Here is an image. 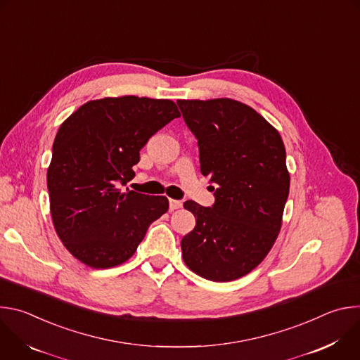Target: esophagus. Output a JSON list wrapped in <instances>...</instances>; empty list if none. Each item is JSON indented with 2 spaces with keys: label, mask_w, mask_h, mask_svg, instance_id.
Masks as SVG:
<instances>
[{
  "label": "esophagus",
  "mask_w": 360,
  "mask_h": 360,
  "mask_svg": "<svg viewBox=\"0 0 360 360\" xmlns=\"http://www.w3.org/2000/svg\"><path fill=\"white\" fill-rule=\"evenodd\" d=\"M182 208V202L178 199H169V210H179Z\"/></svg>",
  "instance_id": "1"
}]
</instances>
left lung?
I'll return each instance as SVG.
<instances>
[{"label": "left lung", "instance_id": "obj_1", "mask_svg": "<svg viewBox=\"0 0 360 360\" xmlns=\"http://www.w3.org/2000/svg\"><path fill=\"white\" fill-rule=\"evenodd\" d=\"M198 139L200 172L211 178L212 207L186 200L196 225L181 240L186 266L214 282H229L258 266L274 246L289 195L286 150L279 132L242 102L179 99Z\"/></svg>", "mask_w": 360, "mask_h": 360}]
</instances>
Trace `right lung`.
Returning <instances> with one entry per match:
<instances>
[{
	"mask_svg": "<svg viewBox=\"0 0 360 360\" xmlns=\"http://www.w3.org/2000/svg\"><path fill=\"white\" fill-rule=\"evenodd\" d=\"M181 114L169 99L134 95L79 107L58 129L46 172L51 217L82 264L107 269L128 261L149 225L169 208L165 196L125 186L148 139Z\"/></svg>",
	"mask_w": 360,
	"mask_h": 360,
	"instance_id": "right-lung-1",
	"label": "right lung"
}]
</instances>
